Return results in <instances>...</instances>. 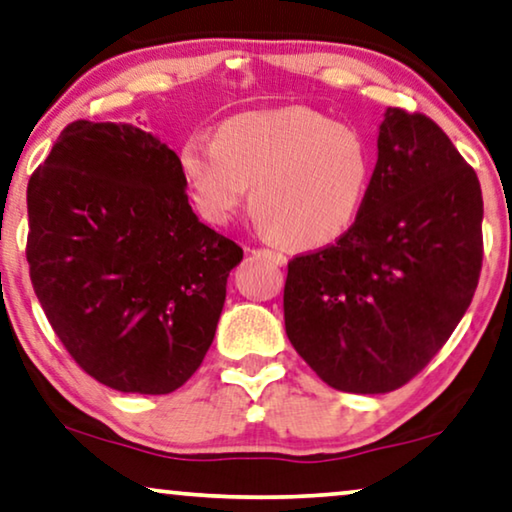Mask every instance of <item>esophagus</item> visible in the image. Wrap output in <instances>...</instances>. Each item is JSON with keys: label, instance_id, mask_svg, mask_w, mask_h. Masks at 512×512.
Instances as JSON below:
<instances>
[{"label": "esophagus", "instance_id": "esophagus-1", "mask_svg": "<svg viewBox=\"0 0 512 512\" xmlns=\"http://www.w3.org/2000/svg\"><path fill=\"white\" fill-rule=\"evenodd\" d=\"M253 253L255 255H262V257H266V259H271V262H276V264H285L287 262V257L280 253V250H271V248H253Z\"/></svg>", "mask_w": 512, "mask_h": 512}]
</instances>
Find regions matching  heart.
<instances>
[{
	"label": "heart",
	"instance_id": "b5f03b06",
	"mask_svg": "<svg viewBox=\"0 0 512 512\" xmlns=\"http://www.w3.org/2000/svg\"><path fill=\"white\" fill-rule=\"evenodd\" d=\"M179 167L209 223H230L253 186L259 230L289 246L317 248L356 220L370 188L372 149L354 126L289 105L236 114L216 137L188 135Z\"/></svg>",
	"mask_w": 512,
	"mask_h": 512
}]
</instances>
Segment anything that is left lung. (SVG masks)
Returning <instances> with one entry per match:
<instances>
[{
  "mask_svg": "<svg viewBox=\"0 0 512 512\" xmlns=\"http://www.w3.org/2000/svg\"><path fill=\"white\" fill-rule=\"evenodd\" d=\"M354 225L287 264L285 331L326 384L388 393L414 379L467 312L483 266V195L421 112L388 108Z\"/></svg>",
  "mask_w": 512,
  "mask_h": 512,
  "instance_id": "obj_1",
  "label": "left lung"
}]
</instances>
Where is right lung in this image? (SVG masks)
<instances>
[{"label":"right lung","mask_w":512,"mask_h":512,"mask_svg":"<svg viewBox=\"0 0 512 512\" xmlns=\"http://www.w3.org/2000/svg\"><path fill=\"white\" fill-rule=\"evenodd\" d=\"M29 278L75 363L165 395L209 352L243 250L197 220L179 156L128 124L73 121L27 186Z\"/></svg>","instance_id":"add662e5"}]
</instances>
